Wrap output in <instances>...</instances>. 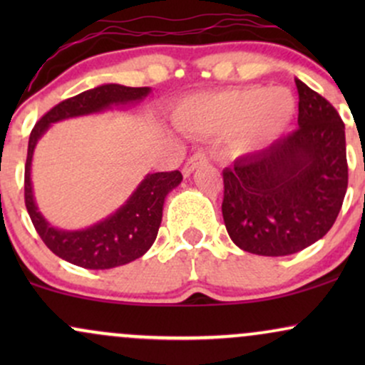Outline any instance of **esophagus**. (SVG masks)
<instances>
[{
    "instance_id": "1",
    "label": "esophagus",
    "mask_w": 365,
    "mask_h": 365,
    "mask_svg": "<svg viewBox=\"0 0 365 365\" xmlns=\"http://www.w3.org/2000/svg\"><path fill=\"white\" fill-rule=\"evenodd\" d=\"M206 163H207V156H206V154H202V153L194 154V156H192V158L188 159V161L185 163V166H183V170H182L183 177H190V175L194 173V170L199 168V166L206 165Z\"/></svg>"
}]
</instances>
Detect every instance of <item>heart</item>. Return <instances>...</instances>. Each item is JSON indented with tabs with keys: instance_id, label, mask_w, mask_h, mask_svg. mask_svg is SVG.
Returning a JSON list of instances; mask_svg holds the SVG:
<instances>
[{
	"instance_id": "obj_1",
	"label": "heart",
	"mask_w": 365,
	"mask_h": 365,
	"mask_svg": "<svg viewBox=\"0 0 365 365\" xmlns=\"http://www.w3.org/2000/svg\"><path fill=\"white\" fill-rule=\"evenodd\" d=\"M295 99L284 87H242L187 99L177 111L178 123L199 135L233 132L238 154L259 150L283 135L295 116Z\"/></svg>"
}]
</instances>
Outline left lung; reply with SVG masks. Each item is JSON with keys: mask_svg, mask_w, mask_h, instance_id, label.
<instances>
[{"mask_svg": "<svg viewBox=\"0 0 365 365\" xmlns=\"http://www.w3.org/2000/svg\"><path fill=\"white\" fill-rule=\"evenodd\" d=\"M295 86L299 128L223 170L226 232L250 254L300 252L329 232L345 199V125L322 96Z\"/></svg>", "mask_w": 365, "mask_h": 365, "instance_id": "8db88e82", "label": "left lung"}]
</instances>
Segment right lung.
<instances>
[{"instance_id": "right-lung-1", "label": "right lung", "mask_w": 365, "mask_h": 365, "mask_svg": "<svg viewBox=\"0 0 365 365\" xmlns=\"http://www.w3.org/2000/svg\"><path fill=\"white\" fill-rule=\"evenodd\" d=\"M150 87H127L104 83L73 98L65 99L49 110L36 123L29 137L25 163V206L36 232L48 249L58 257L86 269H111L139 259L150 249L158 237L163 220L166 195L182 182L180 171L148 173L123 206L113 215L83 230H61L41 215L34 199L31 166L34 149L41 137L53 123L61 120L101 113L111 108H128L139 104Z\"/></svg>"}]
</instances>
